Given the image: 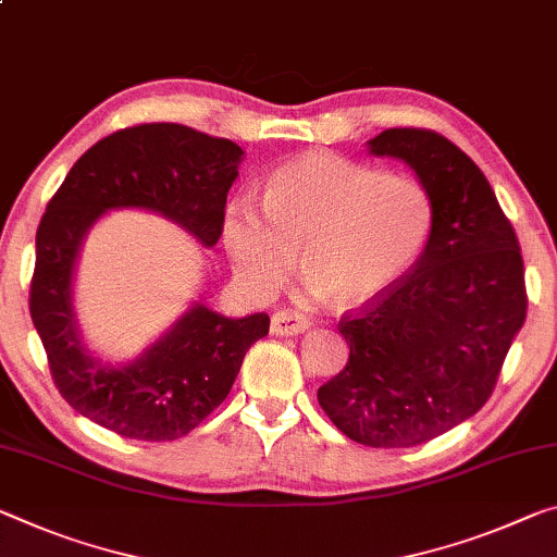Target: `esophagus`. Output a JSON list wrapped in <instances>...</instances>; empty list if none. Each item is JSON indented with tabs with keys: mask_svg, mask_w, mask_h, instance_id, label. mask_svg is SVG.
I'll return each instance as SVG.
<instances>
[{
	"mask_svg": "<svg viewBox=\"0 0 557 557\" xmlns=\"http://www.w3.org/2000/svg\"><path fill=\"white\" fill-rule=\"evenodd\" d=\"M310 324H312L310 317H305L302 312L280 310V312L272 314L270 330H272V334H285V337H293V334L310 330Z\"/></svg>",
	"mask_w": 557,
	"mask_h": 557,
	"instance_id": "obj_1",
	"label": "esophagus"
}]
</instances>
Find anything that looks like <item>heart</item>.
Returning <instances> with one entry per match:
<instances>
[{"instance_id":"obj_1","label":"heart","mask_w":557,"mask_h":557,"mask_svg":"<svg viewBox=\"0 0 557 557\" xmlns=\"http://www.w3.org/2000/svg\"><path fill=\"white\" fill-rule=\"evenodd\" d=\"M434 198L411 173L310 153L264 181L262 208L233 198L220 235L243 285L272 295L299 268L334 305H355L394 285L434 231Z\"/></svg>"}]
</instances>
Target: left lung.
<instances>
[{
	"instance_id": "left-lung-1",
	"label": "left lung",
	"mask_w": 557,
	"mask_h": 557,
	"mask_svg": "<svg viewBox=\"0 0 557 557\" xmlns=\"http://www.w3.org/2000/svg\"><path fill=\"white\" fill-rule=\"evenodd\" d=\"M369 151L417 171L434 198V231L411 272L342 314L349 361L317 399L357 444L406 448L488 401L525 322V270L496 193L451 140L429 128H386Z\"/></svg>"
}]
</instances>
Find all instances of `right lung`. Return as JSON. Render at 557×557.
I'll use <instances>...</instances> for the list:
<instances>
[{"mask_svg":"<svg viewBox=\"0 0 557 557\" xmlns=\"http://www.w3.org/2000/svg\"><path fill=\"white\" fill-rule=\"evenodd\" d=\"M240 161L243 148L227 138L183 123H138L88 148L41 215L32 322L59 394L113 434L138 441L190 434L231 394L245 351L268 334L270 317L231 320L196 305L134 364L103 367L78 342L72 310L84 235L106 210L146 208L213 247Z\"/></svg>","mask_w":557,"mask_h":557,"instance_id":"right-lung-1","label":"right lung"}]
</instances>
